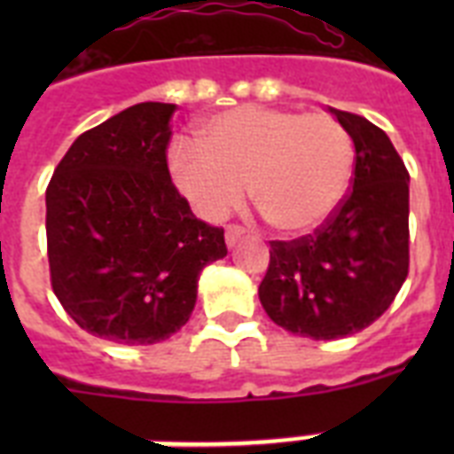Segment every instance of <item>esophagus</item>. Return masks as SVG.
<instances>
[{"mask_svg":"<svg viewBox=\"0 0 454 454\" xmlns=\"http://www.w3.org/2000/svg\"><path fill=\"white\" fill-rule=\"evenodd\" d=\"M242 235H245V228L242 226H228L226 228V245L228 247H235V245H238V242H240V238Z\"/></svg>","mask_w":454,"mask_h":454,"instance_id":"34e87169","label":"esophagus"}]
</instances>
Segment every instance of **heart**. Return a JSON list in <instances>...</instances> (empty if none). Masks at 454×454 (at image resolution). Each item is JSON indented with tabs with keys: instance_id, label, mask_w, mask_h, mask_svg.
<instances>
[{
	"instance_id": "heart-1",
	"label": "heart",
	"mask_w": 454,
	"mask_h": 454,
	"mask_svg": "<svg viewBox=\"0 0 454 454\" xmlns=\"http://www.w3.org/2000/svg\"><path fill=\"white\" fill-rule=\"evenodd\" d=\"M198 144L169 151L171 181L192 209L219 221L247 188L266 223L287 235L337 212L356 164L351 134L330 113L240 106L200 124Z\"/></svg>"
}]
</instances>
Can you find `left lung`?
I'll return each instance as SVG.
<instances>
[{
  "instance_id": "1",
  "label": "left lung",
  "mask_w": 454,
  "mask_h": 454,
  "mask_svg": "<svg viewBox=\"0 0 454 454\" xmlns=\"http://www.w3.org/2000/svg\"><path fill=\"white\" fill-rule=\"evenodd\" d=\"M356 145L351 192L313 233L270 242L259 285L283 330L316 341L348 337L394 303L410 269V174L370 120L330 108Z\"/></svg>"
}]
</instances>
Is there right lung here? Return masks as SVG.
Listing matches in <instances>:
<instances>
[{"label": "right lung", "instance_id": "add662e5", "mask_svg": "<svg viewBox=\"0 0 454 454\" xmlns=\"http://www.w3.org/2000/svg\"><path fill=\"white\" fill-rule=\"evenodd\" d=\"M174 103H137L77 137L46 188L53 294L94 337L145 346L188 323L200 270L228 254L223 228L171 184Z\"/></svg>", "mask_w": 454, "mask_h": 454}]
</instances>
